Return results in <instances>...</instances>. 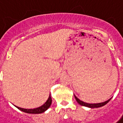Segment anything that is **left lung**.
Returning <instances> with one entry per match:
<instances>
[{
	"mask_svg": "<svg viewBox=\"0 0 123 123\" xmlns=\"http://www.w3.org/2000/svg\"><path fill=\"white\" fill-rule=\"evenodd\" d=\"M74 97L76 100V101L78 102V104H80L82 106H85V107H90V108H97V107H102V106H104L105 105H106L109 101H110L111 98L109 99L108 100L105 101V102H103V103H96V104H89V103H85V102H83L82 100H79L78 98L77 97L74 95Z\"/></svg>",
	"mask_w": 123,
	"mask_h": 123,
	"instance_id": "left-lung-1",
	"label": "left lung"
}]
</instances>
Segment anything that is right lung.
I'll return each mask as SVG.
<instances>
[{"label":"right lung","instance_id":"1","mask_svg":"<svg viewBox=\"0 0 123 123\" xmlns=\"http://www.w3.org/2000/svg\"><path fill=\"white\" fill-rule=\"evenodd\" d=\"M51 95L49 94V96L47 99V102L44 105H43L42 106H40L38 108H35V109H30V110H27V109H23V108H20V107H16L18 110H20V111H23V112H25V113H28V114H41L43 112H44L45 111L47 110L51 104Z\"/></svg>","mask_w":123,"mask_h":123}]
</instances>
